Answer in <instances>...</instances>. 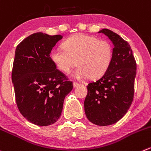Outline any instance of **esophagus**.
Masks as SVG:
<instances>
[{"instance_id": "obj_1", "label": "esophagus", "mask_w": 151, "mask_h": 151, "mask_svg": "<svg viewBox=\"0 0 151 151\" xmlns=\"http://www.w3.org/2000/svg\"><path fill=\"white\" fill-rule=\"evenodd\" d=\"M80 83H76V82H74V83H73V86H74V88H76V87H77V86H80Z\"/></svg>"}]
</instances>
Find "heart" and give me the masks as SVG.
<instances>
[{"label":"heart","instance_id":"heart-1","mask_svg":"<svg viewBox=\"0 0 151 151\" xmlns=\"http://www.w3.org/2000/svg\"><path fill=\"white\" fill-rule=\"evenodd\" d=\"M63 49L56 48L51 52V59L57 68L68 73L78 64L73 76L77 79L98 78L111 65L114 55L111 43L92 35L77 34L63 42Z\"/></svg>","mask_w":151,"mask_h":151}]
</instances>
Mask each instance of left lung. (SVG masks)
I'll return each instance as SVG.
<instances>
[{
  "mask_svg": "<svg viewBox=\"0 0 151 151\" xmlns=\"http://www.w3.org/2000/svg\"><path fill=\"white\" fill-rule=\"evenodd\" d=\"M103 33L114 46L113 60L106 72L88 84L84 102L88 119L99 126L116 123L129 109L134 94L137 63L129 43L107 29Z\"/></svg>",
  "mask_w": 151,
  "mask_h": 151,
  "instance_id": "obj_1",
  "label": "left lung"
}]
</instances>
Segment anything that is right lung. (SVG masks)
<instances>
[{"instance_id": "1", "label": "right lung", "mask_w": 151, "mask_h": 151, "mask_svg": "<svg viewBox=\"0 0 151 151\" xmlns=\"http://www.w3.org/2000/svg\"><path fill=\"white\" fill-rule=\"evenodd\" d=\"M61 35L37 32L17 45L12 81L20 114L29 122L47 126L58 120L72 82L57 69L50 53Z\"/></svg>"}]
</instances>
